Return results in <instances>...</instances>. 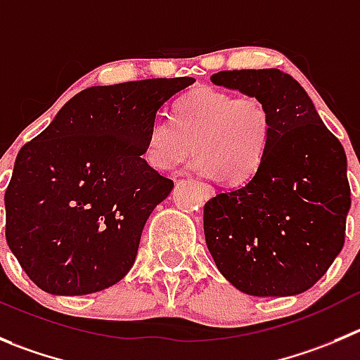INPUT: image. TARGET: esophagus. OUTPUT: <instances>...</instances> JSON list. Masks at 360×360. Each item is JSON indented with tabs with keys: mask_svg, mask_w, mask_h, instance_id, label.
Instances as JSON below:
<instances>
[{
	"mask_svg": "<svg viewBox=\"0 0 360 360\" xmlns=\"http://www.w3.org/2000/svg\"><path fill=\"white\" fill-rule=\"evenodd\" d=\"M201 189H203L205 196H212L214 194V187L208 186V184H201Z\"/></svg>",
	"mask_w": 360,
	"mask_h": 360,
	"instance_id": "34e87169",
	"label": "esophagus"
}]
</instances>
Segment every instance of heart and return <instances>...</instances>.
Returning <instances> with one entry per match:
<instances>
[{"label":"heart","mask_w":360,"mask_h":360,"mask_svg":"<svg viewBox=\"0 0 360 360\" xmlns=\"http://www.w3.org/2000/svg\"><path fill=\"white\" fill-rule=\"evenodd\" d=\"M272 134V111L259 95L200 86L176 102L173 118L150 122L143 153L152 167L169 171L194 148V171L240 184L259 169Z\"/></svg>","instance_id":"b5f03b06"}]
</instances>
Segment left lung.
I'll return each mask as SVG.
<instances>
[{
  "instance_id": "left-lung-1",
  "label": "left lung",
  "mask_w": 360,
  "mask_h": 360,
  "mask_svg": "<svg viewBox=\"0 0 360 360\" xmlns=\"http://www.w3.org/2000/svg\"><path fill=\"white\" fill-rule=\"evenodd\" d=\"M212 83L259 95L272 111L274 134L255 176L205 203L208 251L240 292H306L345 245L352 200L343 145L290 74L222 70Z\"/></svg>"
}]
</instances>
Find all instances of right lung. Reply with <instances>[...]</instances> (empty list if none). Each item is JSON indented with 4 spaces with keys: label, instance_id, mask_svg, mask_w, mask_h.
I'll use <instances>...</instances> for the list:
<instances>
[{
    "label": "right lung",
    "instance_id": "add662e5",
    "mask_svg": "<svg viewBox=\"0 0 360 360\" xmlns=\"http://www.w3.org/2000/svg\"><path fill=\"white\" fill-rule=\"evenodd\" d=\"M193 77L91 86L17 153L5 191V237L30 279L88 295L132 269L146 219L173 180L145 159L146 129Z\"/></svg>",
    "mask_w": 360,
    "mask_h": 360
}]
</instances>
